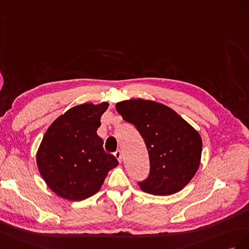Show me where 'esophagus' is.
Wrapping results in <instances>:
<instances>
[{"mask_svg":"<svg viewBox=\"0 0 249 249\" xmlns=\"http://www.w3.org/2000/svg\"><path fill=\"white\" fill-rule=\"evenodd\" d=\"M113 155L116 156V159L119 160V162L122 161V152H121L120 150H117L115 153H113Z\"/></svg>","mask_w":249,"mask_h":249,"instance_id":"obj_1","label":"esophagus"}]
</instances>
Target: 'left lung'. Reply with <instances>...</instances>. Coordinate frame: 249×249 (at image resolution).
<instances>
[{
    "label": "left lung",
    "mask_w": 249,
    "mask_h": 249,
    "mask_svg": "<svg viewBox=\"0 0 249 249\" xmlns=\"http://www.w3.org/2000/svg\"><path fill=\"white\" fill-rule=\"evenodd\" d=\"M116 109L136 127L148 149L150 174L138 183L141 190L167 196L186 187L201 160L202 140L194 127L169 106L152 100L121 101Z\"/></svg>",
    "instance_id": "left-lung-1"
}]
</instances>
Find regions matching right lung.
Segmentation results:
<instances>
[{
  "label": "right lung",
  "instance_id": "right-lung-1",
  "mask_svg": "<svg viewBox=\"0 0 249 249\" xmlns=\"http://www.w3.org/2000/svg\"><path fill=\"white\" fill-rule=\"evenodd\" d=\"M107 102L83 103L50 125L36 152V165L47 186L71 201L93 196L119 162L106 153L97 134Z\"/></svg>",
  "mask_w": 249,
  "mask_h": 249
}]
</instances>
